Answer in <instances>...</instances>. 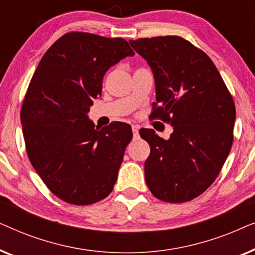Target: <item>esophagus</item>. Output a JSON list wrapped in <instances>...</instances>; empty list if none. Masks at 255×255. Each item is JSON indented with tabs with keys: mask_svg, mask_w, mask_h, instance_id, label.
<instances>
[{
	"mask_svg": "<svg viewBox=\"0 0 255 255\" xmlns=\"http://www.w3.org/2000/svg\"><path fill=\"white\" fill-rule=\"evenodd\" d=\"M132 133H133V138L137 139L139 137V131H138V127L135 125H132Z\"/></svg>",
	"mask_w": 255,
	"mask_h": 255,
	"instance_id": "1",
	"label": "esophagus"
}]
</instances>
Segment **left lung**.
<instances>
[{"label":"left lung","mask_w":255,"mask_h":255,"mask_svg":"<svg viewBox=\"0 0 255 255\" xmlns=\"http://www.w3.org/2000/svg\"><path fill=\"white\" fill-rule=\"evenodd\" d=\"M155 80L151 120L173 127L168 140L139 131L151 147L145 180L156 198L183 203L200 196L218 176L233 142L236 107L210 58L179 36L130 40Z\"/></svg>","instance_id":"left-lung-1"}]
</instances>
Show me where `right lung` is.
<instances>
[{
  "label": "right lung",
  "mask_w": 255,
  "mask_h": 255,
  "mask_svg": "<svg viewBox=\"0 0 255 255\" xmlns=\"http://www.w3.org/2000/svg\"><path fill=\"white\" fill-rule=\"evenodd\" d=\"M134 52L123 38L65 33L43 55L27 87L20 123L29 160L60 200L88 205L114 189L131 127L88 120L111 66Z\"/></svg>",
  "instance_id": "add662e5"
}]
</instances>
